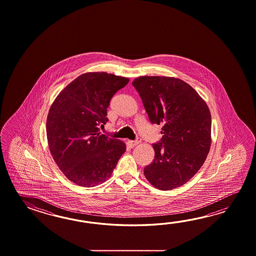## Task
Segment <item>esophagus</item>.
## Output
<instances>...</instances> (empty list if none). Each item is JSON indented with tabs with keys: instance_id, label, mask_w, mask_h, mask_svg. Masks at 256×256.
<instances>
[{
	"instance_id": "1",
	"label": "esophagus",
	"mask_w": 256,
	"mask_h": 256,
	"mask_svg": "<svg viewBox=\"0 0 256 256\" xmlns=\"http://www.w3.org/2000/svg\"><path fill=\"white\" fill-rule=\"evenodd\" d=\"M128 142H129V146L130 147H134L141 142V139H137L136 141H129Z\"/></svg>"
}]
</instances>
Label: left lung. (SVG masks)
Returning <instances> with one entry per match:
<instances>
[{"instance_id": "1", "label": "left lung", "mask_w": 256, "mask_h": 256, "mask_svg": "<svg viewBox=\"0 0 256 256\" xmlns=\"http://www.w3.org/2000/svg\"><path fill=\"white\" fill-rule=\"evenodd\" d=\"M132 86L152 124H163L154 158L144 168L151 185L171 190L186 184L200 169L212 146V115L206 102L182 80L142 76Z\"/></svg>"}]
</instances>
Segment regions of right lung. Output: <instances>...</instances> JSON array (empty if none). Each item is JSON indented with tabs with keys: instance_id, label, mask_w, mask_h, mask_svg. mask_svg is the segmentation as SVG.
Returning a JSON list of instances; mask_svg holds the SVG:
<instances>
[{
	"instance_id": "obj_1",
	"label": "right lung",
	"mask_w": 256,
	"mask_h": 256,
	"mask_svg": "<svg viewBox=\"0 0 256 256\" xmlns=\"http://www.w3.org/2000/svg\"><path fill=\"white\" fill-rule=\"evenodd\" d=\"M129 82L106 72L78 76L54 98L46 118L49 151L66 178L90 188L110 178L122 154L124 142L100 134L108 120L110 102Z\"/></svg>"
}]
</instances>
